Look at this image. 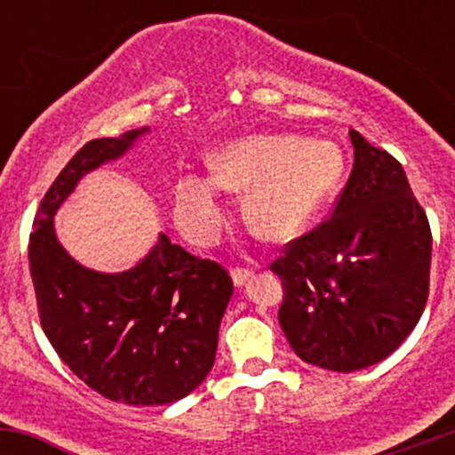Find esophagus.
Wrapping results in <instances>:
<instances>
[{
  "label": "esophagus",
  "instance_id": "esophagus-1",
  "mask_svg": "<svg viewBox=\"0 0 455 455\" xmlns=\"http://www.w3.org/2000/svg\"><path fill=\"white\" fill-rule=\"evenodd\" d=\"M231 277H233V283H235L237 288H242L246 282H249L251 277H253V270H249V268H233L231 270Z\"/></svg>",
  "mask_w": 455,
  "mask_h": 455
}]
</instances>
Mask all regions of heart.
Segmentation results:
<instances>
[{"label": "heart", "mask_w": 455, "mask_h": 455, "mask_svg": "<svg viewBox=\"0 0 455 455\" xmlns=\"http://www.w3.org/2000/svg\"><path fill=\"white\" fill-rule=\"evenodd\" d=\"M211 178L182 176L173 187V218L191 242L209 246L227 224L220 189L246 194L244 220L270 242H291L310 228L346 169L337 142L270 134L233 140L209 158Z\"/></svg>", "instance_id": "obj_1"}]
</instances>
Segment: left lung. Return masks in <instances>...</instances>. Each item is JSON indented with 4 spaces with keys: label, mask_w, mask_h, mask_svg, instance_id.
I'll return each instance as SVG.
<instances>
[{
    "label": "left lung",
    "mask_w": 455,
    "mask_h": 455,
    "mask_svg": "<svg viewBox=\"0 0 455 455\" xmlns=\"http://www.w3.org/2000/svg\"><path fill=\"white\" fill-rule=\"evenodd\" d=\"M350 140L355 164L332 218L270 266L283 283L288 343L301 361L332 371L387 359L429 292V222L401 163L356 130Z\"/></svg>",
    "instance_id": "left-lung-1"
}]
</instances>
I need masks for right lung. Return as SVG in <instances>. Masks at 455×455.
<instances>
[{"label":"right lung","instance_id":"right-lung-1","mask_svg":"<svg viewBox=\"0 0 455 455\" xmlns=\"http://www.w3.org/2000/svg\"><path fill=\"white\" fill-rule=\"evenodd\" d=\"M149 127L85 142L41 200L28 259L41 328L85 385L125 405L185 398L215 363L218 330L233 295L227 270L160 233L123 273L79 264L59 242L54 215L81 178L118 160Z\"/></svg>","mask_w":455,"mask_h":455}]
</instances>
